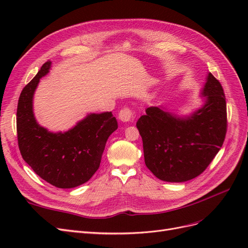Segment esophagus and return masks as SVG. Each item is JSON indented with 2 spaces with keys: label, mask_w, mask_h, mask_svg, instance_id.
<instances>
[{
  "label": "esophagus",
  "mask_w": 248,
  "mask_h": 248,
  "mask_svg": "<svg viewBox=\"0 0 248 248\" xmlns=\"http://www.w3.org/2000/svg\"><path fill=\"white\" fill-rule=\"evenodd\" d=\"M134 118H136V114H134V111L129 108H123L119 112V119L121 120L122 122L133 121Z\"/></svg>",
  "instance_id": "34e87169"
}]
</instances>
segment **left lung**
I'll return each mask as SVG.
<instances>
[{
  "label": "left lung",
  "mask_w": 248,
  "mask_h": 248,
  "mask_svg": "<svg viewBox=\"0 0 248 248\" xmlns=\"http://www.w3.org/2000/svg\"><path fill=\"white\" fill-rule=\"evenodd\" d=\"M205 103L188 117L151 107L137 122L147 168L162 181L200 176L220 150L227 133V103L220 82L208 73Z\"/></svg>",
  "instance_id": "left-lung-1"
}]
</instances>
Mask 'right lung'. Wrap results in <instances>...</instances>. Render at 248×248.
<instances>
[{"label":"right lung","mask_w":248,"mask_h":248,"mask_svg":"<svg viewBox=\"0 0 248 248\" xmlns=\"http://www.w3.org/2000/svg\"><path fill=\"white\" fill-rule=\"evenodd\" d=\"M51 62L42 65L22 89L16 111L19 151L24 160L44 181L58 188H73L89 181L98 170L110 134L118 128L111 111L90 114L73 128L54 133L37 123L33 96Z\"/></svg>","instance_id":"add662e5"}]
</instances>
